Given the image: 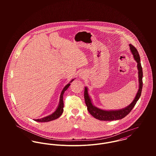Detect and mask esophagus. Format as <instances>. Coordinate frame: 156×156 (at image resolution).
I'll use <instances>...</instances> for the list:
<instances>
[{"label": "esophagus", "mask_w": 156, "mask_h": 156, "mask_svg": "<svg viewBox=\"0 0 156 156\" xmlns=\"http://www.w3.org/2000/svg\"><path fill=\"white\" fill-rule=\"evenodd\" d=\"M79 77L81 78H83L85 77V74L83 72H81L80 73H79Z\"/></svg>", "instance_id": "34e87169"}]
</instances>
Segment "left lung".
Listing matches in <instances>:
<instances>
[{"mask_svg": "<svg viewBox=\"0 0 156 156\" xmlns=\"http://www.w3.org/2000/svg\"><path fill=\"white\" fill-rule=\"evenodd\" d=\"M130 49L133 55L134 59L137 62V68L138 69V78H139V89L136 95V97L130 105L127 106L125 108L119 109V110H112V111H105L97 108L94 106L92 103L91 99L88 94V90L87 87L85 88L84 92V98L86 105L87 106V109L95 118L101 120V121H113L121 119L125 116H126L133 109L134 106L136 104L137 101L139 99L141 95V92L142 89L143 82H142V77L143 72L142 68L141 66L140 56L137 49L131 44H129Z\"/></svg>", "mask_w": 156, "mask_h": 156, "instance_id": "8db88e82", "label": "left lung"}]
</instances>
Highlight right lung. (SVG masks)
Instances as JSON below:
<instances>
[{
	"label": "right lung",
	"mask_w": 156,
	"mask_h": 156,
	"mask_svg": "<svg viewBox=\"0 0 156 156\" xmlns=\"http://www.w3.org/2000/svg\"><path fill=\"white\" fill-rule=\"evenodd\" d=\"M74 79H73L72 80H71V82L69 83H68V84H67V85L64 88L63 90L61 92V95H60V100H59V105L56 109V110L52 114L44 117L43 118L41 119H35V121L37 122H48L50 121H53L55 120L57 118H58L59 117H60V116L62 114L63 111H64V101H63V95H64V93L65 92V91L67 90L68 87L70 85V83L72 82Z\"/></svg>",
	"instance_id": "1"
}]
</instances>
